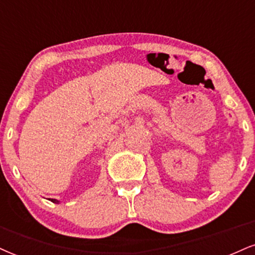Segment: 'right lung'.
Segmentation results:
<instances>
[{
  "label": "right lung",
  "instance_id": "obj_1",
  "mask_svg": "<svg viewBox=\"0 0 255 255\" xmlns=\"http://www.w3.org/2000/svg\"><path fill=\"white\" fill-rule=\"evenodd\" d=\"M50 199L51 202H53V203H57V204H59V201H58V199H54V198H48Z\"/></svg>",
  "mask_w": 255,
  "mask_h": 255
}]
</instances>
